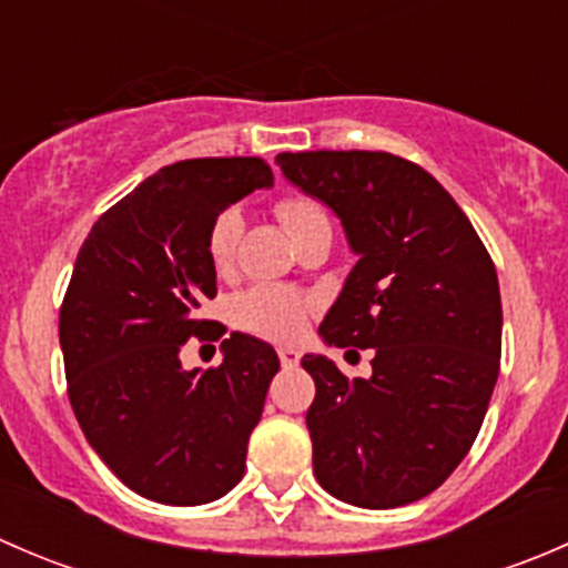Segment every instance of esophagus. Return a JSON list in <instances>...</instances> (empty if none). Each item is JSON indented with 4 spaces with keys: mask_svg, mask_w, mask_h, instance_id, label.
I'll use <instances>...</instances> for the list:
<instances>
[{
    "mask_svg": "<svg viewBox=\"0 0 568 568\" xmlns=\"http://www.w3.org/2000/svg\"><path fill=\"white\" fill-rule=\"evenodd\" d=\"M280 363H283V368H296V365H300V357L302 354L296 352V348H291V346H283L280 348Z\"/></svg>",
    "mask_w": 568,
    "mask_h": 568,
    "instance_id": "esophagus-1",
    "label": "esophagus"
}]
</instances>
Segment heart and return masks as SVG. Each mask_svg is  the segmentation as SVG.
I'll return each mask as SVG.
<instances>
[{
    "label": "heart",
    "mask_w": 568,
    "mask_h": 568,
    "mask_svg": "<svg viewBox=\"0 0 568 568\" xmlns=\"http://www.w3.org/2000/svg\"><path fill=\"white\" fill-rule=\"evenodd\" d=\"M280 222L288 227L296 244L321 231H332L329 214L318 200L307 194H285L274 205ZM239 239H242V214L236 209H225L209 227V257L214 272L227 274L236 261ZM313 302L305 294L283 285H255L244 291L233 302V318L242 329L268 337V341H294L305 329Z\"/></svg>",
    "instance_id": "heart-1"
}]
</instances>
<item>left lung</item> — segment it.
<instances>
[{
	"instance_id": "1",
	"label": "left lung",
	"mask_w": 568,
	"mask_h": 568,
	"mask_svg": "<svg viewBox=\"0 0 568 568\" xmlns=\"http://www.w3.org/2000/svg\"><path fill=\"white\" fill-rule=\"evenodd\" d=\"M274 162L343 222L357 266L321 321L329 346L374 348L371 379L302 357L313 469L332 497L398 508L432 495L473 448L500 371L495 263L432 173L385 151Z\"/></svg>"
}]
</instances>
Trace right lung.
Here are the masks:
<instances>
[{
  "label": "right lung",
  "instance_id": "right-lung-1",
  "mask_svg": "<svg viewBox=\"0 0 568 568\" xmlns=\"http://www.w3.org/2000/svg\"><path fill=\"white\" fill-rule=\"evenodd\" d=\"M272 181L257 156L175 162L104 211L77 255L60 307L68 398L95 454L148 500L200 506L244 475L277 354L242 332L216 368L183 371L178 352L225 335L197 318L216 296L209 227Z\"/></svg>",
  "mask_w": 568,
  "mask_h": 568
}]
</instances>
